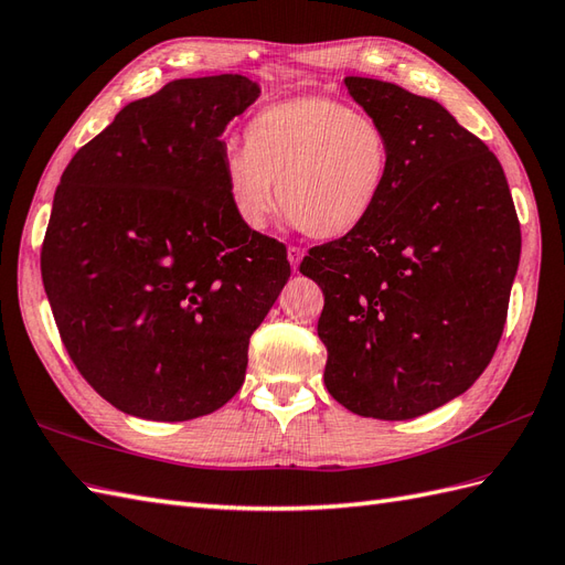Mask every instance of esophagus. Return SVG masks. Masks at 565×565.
<instances>
[{
	"label": "esophagus",
	"instance_id": "obj_1",
	"mask_svg": "<svg viewBox=\"0 0 565 565\" xmlns=\"http://www.w3.org/2000/svg\"><path fill=\"white\" fill-rule=\"evenodd\" d=\"M286 257H288V265H291V269L296 271L298 265H300V259H303V250H300V247H296V245H291L286 250Z\"/></svg>",
	"mask_w": 565,
	"mask_h": 565
}]
</instances>
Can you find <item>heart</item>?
<instances>
[{
  "mask_svg": "<svg viewBox=\"0 0 565 565\" xmlns=\"http://www.w3.org/2000/svg\"><path fill=\"white\" fill-rule=\"evenodd\" d=\"M390 175L387 127L320 94L259 110L245 127V149L223 159V185L243 226L262 231L279 202L294 226L320 241L347 238L365 226Z\"/></svg>",
  "mask_w": 565,
  "mask_h": 565,
  "instance_id": "heart-1",
  "label": "heart"
}]
</instances>
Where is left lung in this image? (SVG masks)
<instances>
[{
    "label": "left lung",
    "instance_id": "8db88e82",
    "mask_svg": "<svg viewBox=\"0 0 565 565\" xmlns=\"http://www.w3.org/2000/svg\"><path fill=\"white\" fill-rule=\"evenodd\" d=\"M392 139V175L356 233L300 262L322 288L324 385L359 416L406 422L460 397L501 342L520 221L501 163L438 100L347 76Z\"/></svg>",
    "mask_w": 565,
    "mask_h": 565
}]
</instances>
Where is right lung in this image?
I'll return each mask as SVG.
<instances>
[{"instance_id":"right-lung-1","label":"right lung","mask_w":565,"mask_h":565,"mask_svg":"<svg viewBox=\"0 0 565 565\" xmlns=\"http://www.w3.org/2000/svg\"><path fill=\"white\" fill-rule=\"evenodd\" d=\"M259 94L241 74L175 78L127 103L60 178L45 294L78 373L129 416L226 404L291 277L286 247L243 226L223 185L221 135Z\"/></svg>"}]
</instances>
